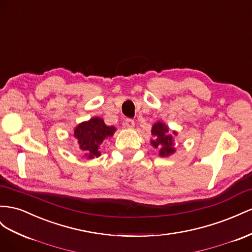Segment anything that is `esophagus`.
<instances>
[{
	"label": "esophagus",
	"mask_w": 252,
	"mask_h": 252,
	"mask_svg": "<svg viewBox=\"0 0 252 252\" xmlns=\"http://www.w3.org/2000/svg\"><path fill=\"white\" fill-rule=\"evenodd\" d=\"M124 126L129 128V129L133 128L134 127V121L131 120V119H126L125 122H124Z\"/></svg>",
	"instance_id": "esophagus-1"
}]
</instances>
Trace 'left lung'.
I'll use <instances>...</instances> for the list:
<instances>
[{
    "label": "left lung",
    "instance_id": "left-lung-1",
    "mask_svg": "<svg viewBox=\"0 0 252 252\" xmlns=\"http://www.w3.org/2000/svg\"><path fill=\"white\" fill-rule=\"evenodd\" d=\"M152 134L154 135V140L151 141L152 145L155 148L160 149L159 155L161 157H168V156L173 155L176 152L174 135H176L177 132L173 131V133H169V129L164 123L157 122V123L154 124L152 128Z\"/></svg>",
    "mask_w": 252,
    "mask_h": 252
}]
</instances>
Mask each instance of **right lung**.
<instances>
[{
    "label": "right lung",
    "mask_w": 252,
    "mask_h": 252,
    "mask_svg": "<svg viewBox=\"0 0 252 252\" xmlns=\"http://www.w3.org/2000/svg\"><path fill=\"white\" fill-rule=\"evenodd\" d=\"M115 127L107 126L100 118H93L83 122L74 129L73 137L76 140L81 153L87 159L99 157V146L105 139L110 138L115 132Z\"/></svg>",
    "instance_id": "1"
}]
</instances>
